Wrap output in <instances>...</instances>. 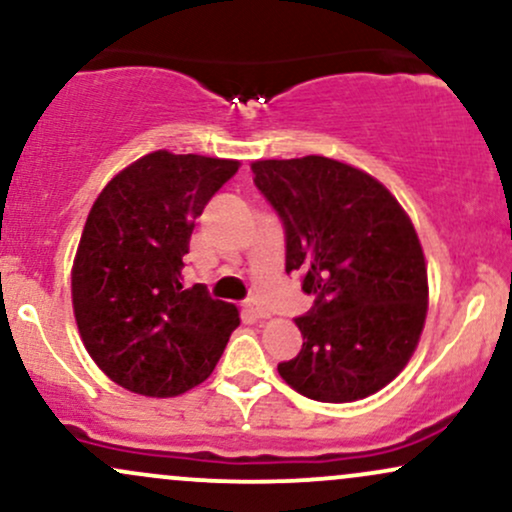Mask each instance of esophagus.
<instances>
[{"label": "esophagus", "mask_w": 512, "mask_h": 512, "mask_svg": "<svg viewBox=\"0 0 512 512\" xmlns=\"http://www.w3.org/2000/svg\"><path fill=\"white\" fill-rule=\"evenodd\" d=\"M245 308V313L248 315H252V317H257V320H262V317H269V310L264 308L262 303H257V301H248L243 305Z\"/></svg>", "instance_id": "esophagus-1"}]
</instances>
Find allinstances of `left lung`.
Masks as SVG:
<instances>
[{
  "label": "left lung",
  "instance_id": "obj_1",
  "mask_svg": "<svg viewBox=\"0 0 512 512\" xmlns=\"http://www.w3.org/2000/svg\"><path fill=\"white\" fill-rule=\"evenodd\" d=\"M286 233V272L313 293L303 349L279 375L315 402H356L407 366L428 310L419 236L385 185L325 156L252 163Z\"/></svg>",
  "mask_w": 512,
  "mask_h": 512
}]
</instances>
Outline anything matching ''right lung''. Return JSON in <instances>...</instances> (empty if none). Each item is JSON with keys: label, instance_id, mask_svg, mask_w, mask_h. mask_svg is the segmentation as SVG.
I'll return each instance as SVG.
<instances>
[{"label": "right lung", "instance_id": "obj_1", "mask_svg": "<svg viewBox=\"0 0 512 512\" xmlns=\"http://www.w3.org/2000/svg\"><path fill=\"white\" fill-rule=\"evenodd\" d=\"M238 161L154 151L93 202L72 269L81 342L117 385L175 397L207 380L240 325L238 308L182 286L195 219Z\"/></svg>", "mask_w": 512, "mask_h": 512}]
</instances>
